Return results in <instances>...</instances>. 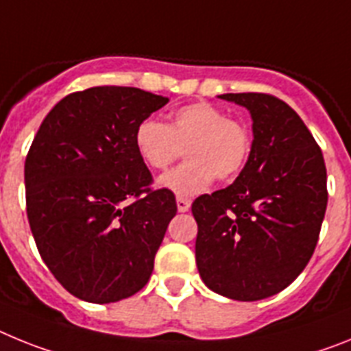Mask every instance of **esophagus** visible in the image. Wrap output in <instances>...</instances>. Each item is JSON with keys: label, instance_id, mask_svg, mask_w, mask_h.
<instances>
[{"label": "esophagus", "instance_id": "1", "mask_svg": "<svg viewBox=\"0 0 351 351\" xmlns=\"http://www.w3.org/2000/svg\"><path fill=\"white\" fill-rule=\"evenodd\" d=\"M176 208H178V212H189L191 199H187V197H176Z\"/></svg>", "mask_w": 351, "mask_h": 351}]
</instances>
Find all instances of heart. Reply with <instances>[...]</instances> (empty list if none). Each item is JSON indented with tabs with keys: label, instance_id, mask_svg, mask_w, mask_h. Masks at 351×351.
<instances>
[{
	"label": "heart",
	"instance_id": "b5f03b06",
	"mask_svg": "<svg viewBox=\"0 0 351 351\" xmlns=\"http://www.w3.org/2000/svg\"><path fill=\"white\" fill-rule=\"evenodd\" d=\"M134 146L152 169H166L184 148L185 162L158 178V187L178 197H193L212 185L234 178L247 164L252 136L247 125L228 118L208 102L176 109L167 123L146 118L136 127Z\"/></svg>",
	"mask_w": 351,
	"mask_h": 351
}]
</instances>
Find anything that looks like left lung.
<instances>
[{"mask_svg": "<svg viewBox=\"0 0 351 351\" xmlns=\"http://www.w3.org/2000/svg\"><path fill=\"white\" fill-rule=\"evenodd\" d=\"M252 118V148L239 178L193 203L196 265L212 291L252 302L300 276L327 210L319 146L288 104L267 93H224Z\"/></svg>", "mask_w": 351, "mask_h": 351, "instance_id": "obj_1", "label": "left lung"}]
</instances>
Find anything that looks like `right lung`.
Segmentation results:
<instances>
[{"label":"right lung","instance_id":"obj_1","mask_svg":"<svg viewBox=\"0 0 351 351\" xmlns=\"http://www.w3.org/2000/svg\"><path fill=\"white\" fill-rule=\"evenodd\" d=\"M167 97L129 86L70 93L49 111L24 164L36 249L58 282L93 304L148 282L175 194L152 189L134 132Z\"/></svg>","mask_w":351,"mask_h":351}]
</instances>
